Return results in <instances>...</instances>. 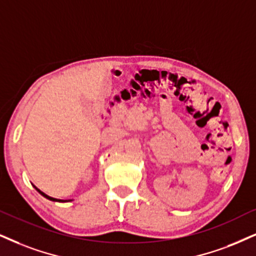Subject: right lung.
<instances>
[{
	"instance_id": "obj_1",
	"label": "right lung",
	"mask_w": 256,
	"mask_h": 256,
	"mask_svg": "<svg viewBox=\"0 0 256 256\" xmlns=\"http://www.w3.org/2000/svg\"><path fill=\"white\" fill-rule=\"evenodd\" d=\"M34 188H36V190L39 192V194H41V196H44V197L45 198H47V200H52V202H62V203H64V202H68V200H56V198H53V197H50V196H47L46 194H44L42 191H40L39 188H36V186H34Z\"/></svg>"
}]
</instances>
